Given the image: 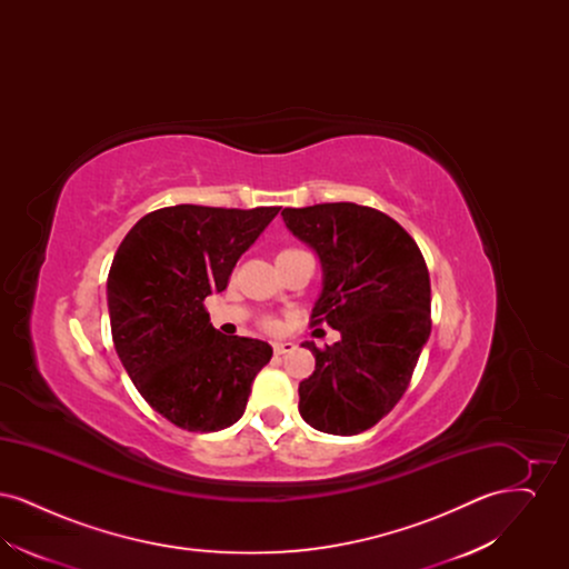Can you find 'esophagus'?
Masks as SVG:
<instances>
[{"mask_svg":"<svg viewBox=\"0 0 569 569\" xmlns=\"http://www.w3.org/2000/svg\"><path fill=\"white\" fill-rule=\"evenodd\" d=\"M297 346L292 341H281V343H274L272 346V352L274 356H283V353L292 352Z\"/></svg>","mask_w":569,"mask_h":569,"instance_id":"1","label":"esophagus"}]
</instances>
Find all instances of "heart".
I'll list each match as a JSON object with an SVG mask.
<instances>
[{"instance_id":"1","label":"heart","mask_w":569,"mask_h":569,"mask_svg":"<svg viewBox=\"0 0 569 569\" xmlns=\"http://www.w3.org/2000/svg\"><path fill=\"white\" fill-rule=\"evenodd\" d=\"M292 251H298V249H283V251H279V256H286V253H292ZM279 256H277V258H279ZM267 326H269L271 330H274L277 322H274V320H267Z\"/></svg>"}]
</instances>
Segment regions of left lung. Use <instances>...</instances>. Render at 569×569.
<instances>
[{
  "label": "left lung",
  "instance_id": "left-lung-1",
  "mask_svg": "<svg viewBox=\"0 0 569 569\" xmlns=\"http://www.w3.org/2000/svg\"><path fill=\"white\" fill-rule=\"evenodd\" d=\"M288 230L322 262L311 325L341 341L320 350L298 386V411L330 435H358L399 403L431 335V279L416 241L392 219L353 202L281 211Z\"/></svg>",
  "mask_w": 569,
  "mask_h": 569
}]
</instances>
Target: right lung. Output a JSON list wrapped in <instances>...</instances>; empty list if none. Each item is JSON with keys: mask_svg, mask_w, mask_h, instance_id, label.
<instances>
[{"mask_svg": "<svg viewBox=\"0 0 569 569\" xmlns=\"http://www.w3.org/2000/svg\"><path fill=\"white\" fill-rule=\"evenodd\" d=\"M277 213L279 207H163L138 219L112 258L114 350L142 399L179 429L232 427L271 360L267 341L216 330L204 298L226 290L239 258Z\"/></svg>", "mask_w": 569, "mask_h": 569, "instance_id": "right-lung-1", "label": "right lung"}]
</instances>
